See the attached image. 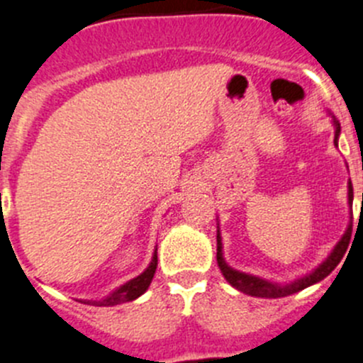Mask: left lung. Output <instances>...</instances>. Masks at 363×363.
<instances>
[{
	"label": "left lung",
	"instance_id": "1",
	"mask_svg": "<svg viewBox=\"0 0 363 363\" xmlns=\"http://www.w3.org/2000/svg\"><path fill=\"white\" fill-rule=\"evenodd\" d=\"M335 126H336V135H335V145H336V141H338V135H340V123H338V121H335ZM349 202L352 204V184H351V181H349ZM351 226H352V224H351ZM351 226L347 228V231H345V235L342 237V240L336 244L335 251L329 255L328 260H325L322 266L316 267V269L313 271V273H309L308 277H303V279L296 280V282H293V284H287V286H277V284H269V282H266V280H262V279H257V277H250V275H246V273H240V271L231 269V267L228 266L226 262H224V259H222L220 235H217V264H218V269H220V273L224 275V279H226L228 282H230L231 286L235 287V289L246 293V295L259 296V298H280V296L293 295V293L302 291V289H306V287L313 286V284L320 282V280H324L325 277H328L329 273H331V271L335 269L338 264H340L342 257H344L345 251H347L349 240H351V230H352Z\"/></svg>",
	"mask_w": 363,
	"mask_h": 363
}]
</instances>
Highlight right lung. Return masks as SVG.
<instances>
[{
    "label": "right lung",
    "instance_id": "add662e5",
    "mask_svg": "<svg viewBox=\"0 0 363 363\" xmlns=\"http://www.w3.org/2000/svg\"><path fill=\"white\" fill-rule=\"evenodd\" d=\"M155 269H157V251L153 253V259L150 262V266L146 267L145 273H141L139 277H135L133 280H130L128 284L125 286H121L117 291H113L112 295L106 296L104 300H101L99 306H117V303H123V302H130V300H135L137 296H141L143 293L148 289L150 282H152L153 275H155ZM88 303V302H84Z\"/></svg>",
    "mask_w": 363,
    "mask_h": 363
}]
</instances>
